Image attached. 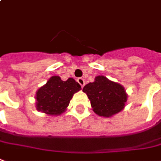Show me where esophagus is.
<instances>
[{
  "instance_id": "obj_1",
  "label": "esophagus",
  "mask_w": 161,
  "mask_h": 161,
  "mask_svg": "<svg viewBox=\"0 0 161 161\" xmlns=\"http://www.w3.org/2000/svg\"><path fill=\"white\" fill-rule=\"evenodd\" d=\"M77 82H78V84H80L82 87H84V84H85V82H84V78H82V77H79V78H77Z\"/></svg>"
}]
</instances>
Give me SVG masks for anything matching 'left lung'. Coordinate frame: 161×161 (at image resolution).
<instances>
[{
    "label": "left lung",
    "mask_w": 161,
    "mask_h": 161,
    "mask_svg": "<svg viewBox=\"0 0 161 161\" xmlns=\"http://www.w3.org/2000/svg\"><path fill=\"white\" fill-rule=\"evenodd\" d=\"M83 92L87 94L95 113L102 117H111L119 112L127 100L123 86L104 76H97L93 83L84 86Z\"/></svg>",
    "instance_id": "left-lung-1"
}]
</instances>
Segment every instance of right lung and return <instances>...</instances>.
<instances>
[{"instance_id":"obj_1","label":"right lung","mask_w":161,"mask_h":161,"mask_svg":"<svg viewBox=\"0 0 161 161\" xmlns=\"http://www.w3.org/2000/svg\"><path fill=\"white\" fill-rule=\"evenodd\" d=\"M79 90L81 85L71 77L63 81L60 77L54 76L36 92V109L49 115H60Z\"/></svg>"}]
</instances>
